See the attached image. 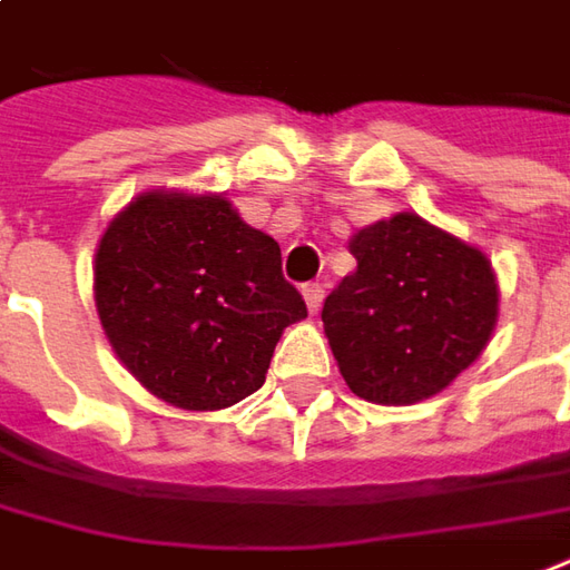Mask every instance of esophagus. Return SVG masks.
Returning <instances> with one entry per match:
<instances>
[{
    "label": "esophagus",
    "mask_w": 570,
    "mask_h": 570,
    "mask_svg": "<svg viewBox=\"0 0 570 570\" xmlns=\"http://www.w3.org/2000/svg\"><path fill=\"white\" fill-rule=\"evenodd\" d=\"M323 297H325L323 282H307V285H304V301H307L309 313H316V309L323 307Z\"/></svg>",
    "instance_id": "34e87169"
}]
</instances>
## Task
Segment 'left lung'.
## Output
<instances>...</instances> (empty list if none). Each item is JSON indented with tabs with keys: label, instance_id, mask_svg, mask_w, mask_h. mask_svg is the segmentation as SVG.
Instances as JSON below:
<instances>
[{
	"label": "left lung",
	"instance_id": "8db88e82",
	"mask_svg": "<svg viewBox=\"0 0 570 570\" xmlns=\"http://www.w3.org/2000/svg\"><path fill=\"white\" fill-rule=\"evenodd\" d=\"M351 254L356 273L325 297L323 323L356 397L419 403L488 347L500 292L478 247L397 214L353 235Z\"/></svg>",
	"mask_w": 570,
	"mask_h": 570
}]
</instances>
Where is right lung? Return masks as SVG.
Returning <instances> with one entry per match:
<instances>
[{"label": "right lung", "instance_id": "add662e5", "mask_svg": "<svg viewBox=\"0 0 570 570\" xmlns=\"http://www.w3.org/2000/svg\"><path fill=\"white\" fill-rule=\"evenodd\" d=\"M96 307L120 363L183 410H223L263 382L307 316L282 250L219 195L145 191L96 254Z\"/></svg>", "mask_w": 570, "mask_h": 570}]
</instances>
